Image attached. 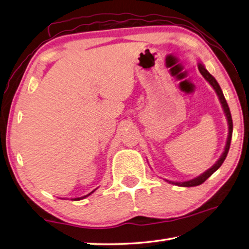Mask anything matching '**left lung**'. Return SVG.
<instances>
[{"instance_id": "1", "label": "left lung", "mask_w": 249, "mask_h": 249, "mask_svg": "<svg viewBox=\"0 0 249 249\" xmlns=\"http://www.w3.org/2000/svg\"><path fill=\"white\" fill-rule=\"evenodd\" d=\"M197 68H199L200 73L203 75L204 79L208 81L211 86L213 87V89L215 90L216 94L218 95V99H220V102L223 107V109H224V113L227 117V122H229V136H227V142H226V146H225V149H224V153L222 154V156L220 157V159L217 160L216 163L214 166H212L210 168L209 170H206L204 174H202L201 176L197 177V178H195L192 180H189V181H183V182H174V181H169V180H166L168 181L169 183L172 184H176V185H179V187H196V185H200L204 182V181L209 178V177L212 176L214 172H215L218 168L222 166V163L224 162V160L227 156V153H229L230 150V146H231V134H233V121H231V111H230V107L229 105H227L226 100L224 98V94H223V92L221 90L220 86H218L217 81L215 80V78L213 77L212 74H211L208 70L205 69V67L199 64L197 65Z\"/></svg>"}]
</instances>
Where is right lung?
<instances>
[{"label":"right lung","instance_id":"add662e5","mask_svg":"<svg viewBox=\"0 0 249 249\" xmlns=\"http://www.w3.org/2000/svg\"><path fill=\"white\" fill-rule=\"evenodd\" d=\"M94 191H92V192H90L89 193V195H87V196H82V197H75V199H73V200H75V201H78V200H81V199H84V197H87L88 196H90L91 195V193H93Z\"/></svg>","mask_w":249,"mask_h":249}]
</instances>
